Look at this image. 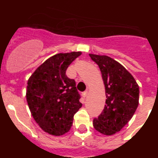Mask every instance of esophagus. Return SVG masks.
<instances>
[{"label":"esophagus","mask_w":158,"mask_h":158,"mask_svg":"<svg viewBox=\"0 0 158 158\" xmlns=\"http://www.w3.org/2000/svg\"><path fill=\"white\" fill-rule=\"evenodd\" d=\"M88 95V91H85L83 93H82V96H83V97H86Z\"/></svg>","instance_id":"1"}]
</instances>
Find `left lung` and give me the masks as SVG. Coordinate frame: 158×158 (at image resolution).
Returning <instances> with one entry per match:
<instances>
[{
	"mask_svg": "<svg viewBox=\"0 0 158 158\" xmlns=\"http://www.w3.org/2000/svg\"><path fill=\"white\" fill-rule=\"evenodd\" d=\"M89 56L101 71L107 98L101 114L93 119V127L103 135H114L135 114L139 105V87L133 76L111 58L92 54Z\"/></svg>",
	"mask_w": 158,
	"mask_h": 158,
	"instance_id": "1",
	"label": "left lung"
}]
</instances>
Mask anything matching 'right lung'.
Segmentation results:
<instances>
[{
  "mask_svg": "<svg viewBox=\"0 0 158 158\" xmlns=\"http://www.w3.org/2000/svg\"><path fill=\"white\" fill-rule=\"evenodd\" d=\"M81 52L58 54L43 62L29 78L27 101L32 116L43 131L59 136L70 130L81 107L76 82L65 74Z\"/></svg>",
  "mask_w": 158,
  "mask_h": 158,
  "instance_id": "right-lung-1",
  "label": "right lung"
}]
</instances>
